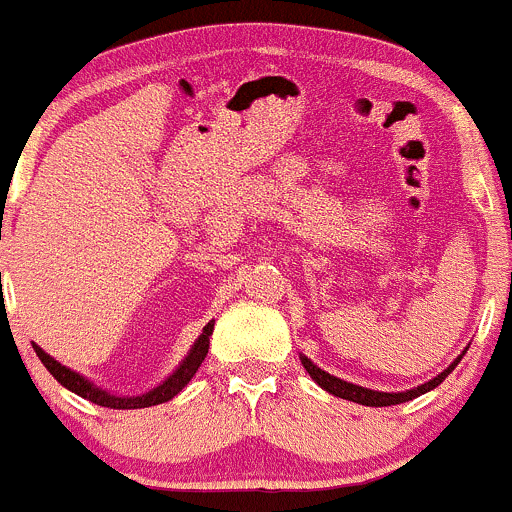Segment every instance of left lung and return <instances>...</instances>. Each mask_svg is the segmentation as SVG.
Wrapping results in <instances>:
<instances>
[{"label":"left lung","mask_w":512,"mask_h":512,"mask_svg":"<svg viewBox=\"0 0 512 512\" xmlns=\"http://www.w3.org/2000/svg\"><path fill=\"white\" fill-rule=\"evenodd\" d=\"M466 350H463L461 355H458L444 372L436 374L434 379H429V382L419 384V387H414V389H404V392H377V389H367V387H360V384L345 382V379L335 377V374L320 370V367L315 365V362H310L305 355H300V362H303L305 372H308L310 377L318 382V387H323L325 392H330L333 397L347 399V402L365 404V407H392V404H404V402H409V399H416V397H421V394H426V392H431V389L439 387V384L453 372V367L461 362V357L466 355Z\"/></svg>","instance_id":"1"}]
</instances>
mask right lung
<instances>
[{"mask_svg": "<svg viewBox=\"0 0 512 512\" xmlns=\"http://www.w3.org/2000/svg\"><path fill=\"white\" fill-rule=\"evenodd\" d=\"M212 333H214V320H212V323L204 325L202 335H199L197 340H194V345L189 347L187 357L179 362V367L172 370V374L165 379V382H160L157 387H152L150 392L135 394V397H120V394H113V392H108V389L98 387V384H93L91 379L83 377V374L73 372L71 367L61 365L59 360H54V357H51L49 352L41 350L39 345H34V352L39 355V360L44 362L46 370L54 374L56 382L63 384L66 389H71V392L78 394V397L88 399V402L98 404V407L145 409V407H155V404H162V402H170L172 397H177V394L182 392L184 387H187L189 379L197 374L199 367H202L204 357H207L209 337H212Z\"/></svg>", "mask_w": 512, "mask_h": 512, "instance_id": "right-lung-1", "label": "right lung"}]
</instances>
